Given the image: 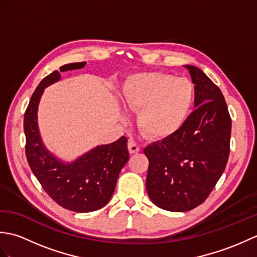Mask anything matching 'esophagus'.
I'll list each match as a JSON object with an SVG mask.
<instances>
[{"mask_svg": "<svg viewBox=\"0 0 257 257\" xmlns=\"http://www.w3.org/2000/svg\"><path fill=\"white\" fill-rule=\"evenodd\" d=\"M128 150H129V152L132 155H134V154H137V152H139L140 151V147L135 143L134 140H129V143H128Z\"/></svg>", "mask_w": 257, "mask_h": 257, "instance_id": "34e87169", "label": "esophagus"}]
</instances>
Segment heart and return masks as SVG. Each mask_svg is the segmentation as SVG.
Segmentation results:
<instances>
[{"label":"heart","instance_id":"1","mask_svg":"<svg viewBox=\"0 0 257 257\" xmlns=\"http://www.w3.org/2000/svg\"><path fill=\"white\" fill-rule=\"evenodd\" d=\"M194 89L185 78L163 73H141L124 81L120 98L137 110V124L154 139L169 137L181 127L193 103Z\"/></svg>","mask_w":257,"mask_h":257}]
</instances>
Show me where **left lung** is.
<instances>
[{
  "label": "left lung",
  "instance_id": "obj_1",
  "mask_svg": "<svg viewBox=\"0 0 257 257\" xmlns=\"http://www.w3.org/2000/svg\"><path fill=\"white\" fill-rule=\"evenodd\" d=\"M194 84V111L176 133L147 146L146 188L160 209L185 212L203 203L230 155L231 117L222 91L198 67L184 65Z\"/></svg>",
  "mask_w": 257,
  "mask_h": 257
}]
</instances>
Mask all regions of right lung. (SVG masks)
Listing matches in <instances>:
<instances>
[{
  "label": "right lung",
  "mask_w": 257,
  "mask_h": 257,
  "mask_svg": "<svg viewBox=\"0 0 257 257\" xmlns=\"http://www.w3.org/2000/svg\"><path fill=\"white\" fill-rule=\"evenodd\" d=\"M86 65H64L61 72L80 69ZM61 79L54 70L37 86L24 114L27 162L45 192L65 209L91 212L105 206L111 199L117 179L129 160L127 138L122 136L109 145L97 146L72 162H64L51 154L41 138L37 123L38 103L44 89Z\"/></svg>",
  "instance_id": "obj_1"
}]
</instances>
